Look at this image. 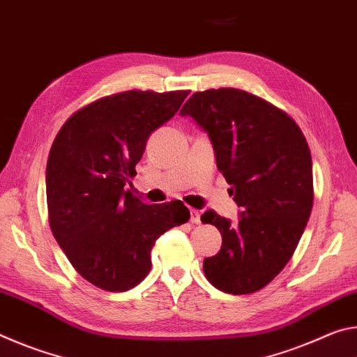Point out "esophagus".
I'll use <instances>...</instances> for the list:
<instances>
[{
	"label": "esophagus",
	"instance_id": "34e87169",
	"mask_svg": "<svg viewBox=\"0 0 357 357\" xmlns=\"http://www.w3.org/2000/svg\"><path fill=\"white\" fill-rule=\"evenodd\" d=\"M200 211H197V209H190V222L192 223H195V225H198V223H200L202 220H200Z\"/></svg>",
	"mask_w": 357,
	"mask_h": 357
}]
</instances>
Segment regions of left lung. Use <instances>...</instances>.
I'll list each match as a JSON object with an SVG mask.
<instances>
[{"mask_svg": "<svg viewBox=\"0 0 357 357\" xmlns=\"http://www.w3.org/2000/svg\"><path fill=\"white\" fill-rule=\"evenodd\" d=\"M181 114L208 134L217 168L241 208L234 223L214 211L202 215L222 234L219 253L204 258V275L228 294L255 293L285 268L310 217L309 144L285 112L243 89L192 94Z\"/></svg>", "mask_w": 357, "mask_h": 357, "instance_id": "left-lung-1", "label": "left lung"}]
</instances>
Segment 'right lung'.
<instances>
[{"instance_id":"right-lung-1","label":"right lung","mask_w":357,"mask_h":357,"mask_svg":"<svg viewBox=\"0 0 357 357\" xmlns=\"http://www.w3.org/2000/svg\"><path fill=\"white\" fill-rule=\"evenodd\" d=\"M187 94L107 96L72 114L52 144L45 173L52 233L77 273L105 291L138 285L155 239L190 219L183 202L144 204L124 189L149 135Z\"/></svg>"}]
</instances>
